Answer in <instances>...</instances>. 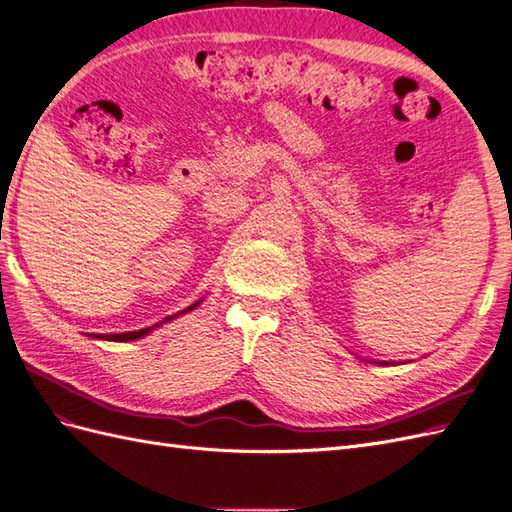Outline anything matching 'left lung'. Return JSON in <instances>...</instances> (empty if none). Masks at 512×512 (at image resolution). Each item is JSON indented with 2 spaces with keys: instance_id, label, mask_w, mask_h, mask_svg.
Returning <instances> with one entry per match:
<instances>
[{
  "instance_id": "8db88e82",
  "label": "left lung",
  "mask_w": 512,
  "mask_h": 512,
  "mask_svg": "<svg viewBox=\"0 0 512 512\" xmlns=\"http://www.w3.org/2000/svg\"><path fill=\"white\" fill-rule=\"evenodd\" d=\"M365 361V359H361ZM369 363H376V365H399V363H389V361H369Z\"/></svg>"
}]
</instances>
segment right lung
Wrapping results in <instances>:
<instances>
[{
  "label": "right lung",
  "mask_w": 512,
  "mask_h": 512,
  "mask_svg": "<svg viewBox=\"0 0 512 512\" xmlns=\"http://www.w3.org/2000/svg\"><path fill=\"white\" fill-rule=\"evenodd\" d=\"M200 303H203V299H198L196 303H192L190 307H185L183 312H177L175 316H166L162 322H158V324H153V327H147V329H141V331H126V333H111V335H94V333H89V337H94V339H106V342H134V339H141V337H145V335H149L153 329L156 327H162V324H166V322H170V320H175L177 316H183V314H188V312H192V309H196Z\"/></svg>",
  "instance_id": "1"
}]
</instances>
